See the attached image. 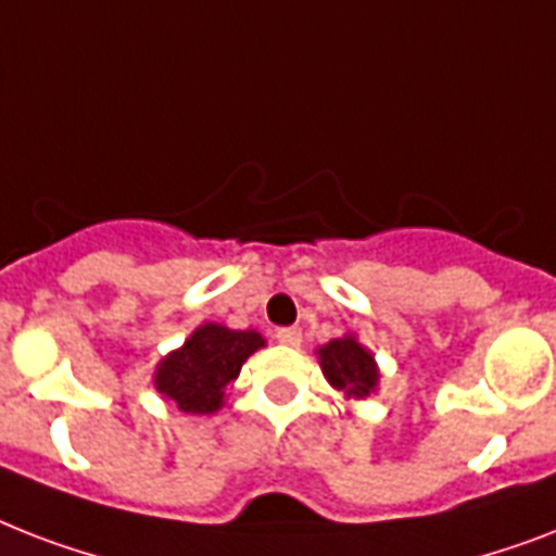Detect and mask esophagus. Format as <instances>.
<instances>
[{"label":"esophagus","instance_id":"1","mask_svg":"<svg viewBox=\"0 0 556 556\" xmlns=\"http://www.w3.org/2000/svg\"><path fill=\"white\" fill-rule=\"evenodd\" d=\"M277 340L282 346H300L303 343V331L296 326H288V329H277Z\"/></svg>","mask_w":556,"mask_h":556}]
</instances>
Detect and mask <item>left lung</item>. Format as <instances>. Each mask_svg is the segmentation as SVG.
Here are the masks:
<instances>
[{
  "label": "left lung",
  "mask_w": 556,
  "mask_h": 556,
  "mask_svg": "<svg viewBox=\"0 0 556 556\" xmlns=\"http://www.w3.org/2000/svg\"><path fill=\"white\" fill-rule=\"evenodd\" d=\"M320 366L331 387L343 389L346 395L364 397L378 383L375 361H371L369 352L355 338L331 340L329 346H323Z\"/></svg>",
  "instance_id": "8db88e82"
}]
</instances>
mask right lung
<instances>
[{
	"instance_id": "1",
	"label": "right lung",
	"mask_w": 556,
	"mask_h": 556,
	"mask_svg": "<svg viewBox=\"0 0 556 556\" xmlns=\"http://www.w3.org/2000/svg\"><path fill=\"white\" fill-rule=\"evenodd\" d=\"M265 340L256 331H233L207 323L192 331L185 346L164 357L155 375V387L173 397L181 413H216L227 383Z\"/></svg>"
}]
</instances>
